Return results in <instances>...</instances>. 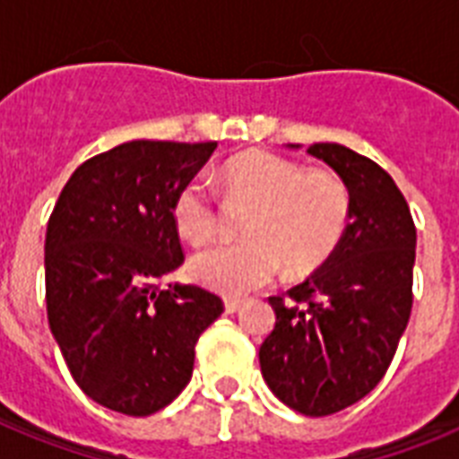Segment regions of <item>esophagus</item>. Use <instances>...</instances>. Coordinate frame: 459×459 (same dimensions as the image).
Segmentation results:
<instances>
[{
	"instance_id": "obj_1",
	"label": "esophagus",
	"mask_w": 459,
	"mask_h": 459,
	"mask_svg": "<svg viewBox=\"0 0 459 459\" xmlns=\"http://www.w3.org/2000/svg\"><path fill=\"white\" fill-rule=\"evenodd\" d=\"M223 307H226V312L233 314V312H238L240 307H243V300H240V298H226Z\"/></svg>"
}]
</instances>
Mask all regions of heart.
Wrapping results in <instances>:
<instances>
[{"label": "heart", "mask_w": 459, "mask_h": 459, "mask_svg": "<svg viewBox=\"0 0 459 459\" xmlns=\"http://www.w3.org/2000/svg\"><path fill=\"white\" fill-rule=\"evenodd\" d=\"M230 200L252 204L243 243L214 245L195 255L190 273L226 295L250 293L279 273H307L326 262L341 243L350 216L348 187L328 171H305L279 154L250 150L223 164ZM173 223L187 243L204 245L219 230L212 180L195 173L173 197Z\"/></svg>", "instance_id": "heart-1"}]
</instances>
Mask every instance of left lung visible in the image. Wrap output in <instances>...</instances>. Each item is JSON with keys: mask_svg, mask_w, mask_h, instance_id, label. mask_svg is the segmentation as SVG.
Wrapping results in <instances>:
<instances>
[{"mask_svg": "<svg viewBox=\"0 0 459 459\" xmlns=\"http://www.w3.org/2000/svg\"><path fill=\"white\" fill-rule=\"evenodd\" d=\"M307 152L345 183L350 223L324 266L269 298L276 326L259 348V367L281 403L326 417L374 391L391 367L412 312L417 229L377 161L335 143Z\"/></svg>", "mask_w": 459, "mask_h": 459, "instance_id": "1", "label": "left lung"}]
</instances>
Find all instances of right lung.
Segmentation results:
<instances>
[{
	"label": "right lung",
	"mask_w": 459,
	"mask_h": 459,
	"mask_svg": "<svg viewBox=\"0 0 459 459\" xmlns=\"http://www.w3.org/2000/svg\"><path fill=\"white\" fill-rule=\"evenodd\" d=\"M216 143L133 140L82 161L47 223L45 290L54 341L82 393L147 417L193 377L195 342L219 295L164 281L183 264L173 197Z\"/></svg>",
	"instance_id": "1"
}]
</instances>
